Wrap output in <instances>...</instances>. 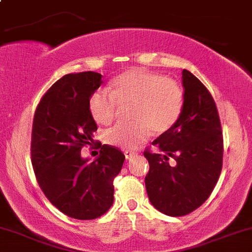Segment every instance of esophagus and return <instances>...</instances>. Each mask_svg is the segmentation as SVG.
Here are the masks:
<instances>
[{
  "label": "esophagus",
  "mask_w": 252,
  "mask_h": 252,
  "mask_svg": "<svg viewBox=\"0 0 252 252\" xmlns=\"http://www.w3.org/2000/svg\"><path fill=\"white\" fill-rule=\"evenodd\" d=\"M124 156H126V159H131L132 157L135 156V153H132V151L126 150V151H124Z\"/></svg>",
  "instance_id": "esophagus-1"
}]
</instances>
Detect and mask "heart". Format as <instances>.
<instances>
[{
  "label": "heart",
  "instance_id": "1",
  "mask_svg": "<svg viewBox=\"0 0 252 252\" xmlns=\"http://www.w3.org/2000/svg\"><path fill=\"white\" fill-rule=\"evenodd\" d=\"M131 104L134 122L118 123L105 132V141L121 149H136L150 132L163 134L175 126L184 105L177 82L144 69H130L114 78L107 90H96L88 107L97 123L107 126L116 116L117 105Z\"/></svg>",
  "mask_w": 252,
  "mask_h": 252
}]
</instances>
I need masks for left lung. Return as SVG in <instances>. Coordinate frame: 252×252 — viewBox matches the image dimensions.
<instances>
[{"label": "left lung", "instance_id": "obj_1", "mask_svg": "<svg viewBox=\"0 0 252 252\" xmlns=\"http://www.w3.org/2000/svg\"><path fill=\"white\" fill-rule=\"evenodd\" d=\"M184 105L178 121L153 142L145 188L151 204L168 216H184L208 199L223 164V136L215 101L189 70L182 71ZM173 163H170V159Z\"/></svg>", "mask_w": 252, "mask_h": 252}]
</instances>
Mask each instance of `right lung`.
Instances as JSON below:
<instances>
[{"label": "right lung", "mask_w": 252, "mask_h": 252, "mask_svg": "<svg viewBox=\"0 0 252 252\" xmlns=\"http://www.w3.org/2000/svg\"><path fill=\"white\" fill-rule=\"evenodd\" d=\"M101 84L98 72L64 75L42 97L32 122V163L39 188L54 207L76 220H94L110 209L114 180L126 159L105 144L93 162L81 156L97 130L88 102Z\"/></svg>", "instance_id": "1"}]
</instances>
